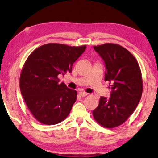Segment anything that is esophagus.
Instances as JSON below:
<instances>
[{
  "label": "esophagus",
  "mask_w": 158,
  "mask_h": 158,
  "mask_svg": "<svg viewBox=\"0 0 158 158\" xmlns=\"http://www.w3.org/2000/svg\"><path fill=\"white\" fill-rule=\"evenodd\" d=\"M79 95H80V96H81V97H85V96H87V95H88V94H87V93H85V92H83V91L79 92Z\"/></svg>",
  "instance_id": "1"
}]
</instances>
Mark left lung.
Masks as SVG:
<instances>
[{
    "instance_id": "obj_1",
    "label": "left lung",
    "mask_w": 158,
    "mask_h": 158,
    "mask_svg": "<svg viewBox=\"0 0 158 158\" xmlns=\"http://www.w3.org/2000/svg\"><path fill=\"white\" fill-rule=\"evenodd\" d=\"M93 47L105 62V81H109L112 91L109 99L101 97L93 115L101 126L114 128L128 119L140 101L141 71L134 56L122 46L106 43Z\"/></svg>"
}]
</instances>
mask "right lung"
<instances>
[{
    "label": "right lung",
    "instance_id": "add662e5",
    "mask_svg": "<svg viewBox=\"0 0 158 158\" xmlns=\"http://www.w3.org/2000/svg\"><path fill=\"white\" fill-rule=\"evenodd\" d=\"M86 47L49 43L38 47L26 60L19 87L29 111L39 123L55 125L69 116L77 92L60 83L58 75L71 72Z\"/></svg>",
    "mask_w": 158,
    "mask_h": 158
}]
</instances>
